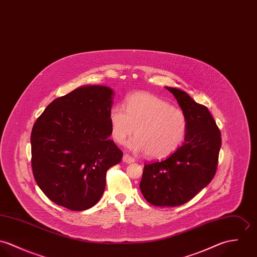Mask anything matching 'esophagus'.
<instances>
[{"label": "esophagus", "mask_w": 257, "mask_h": 257, "mask_svg": "<svg viewBox=\"0 0 257 257\" xmlns=\"http://www.w3.org/2000/svg\"><path fill=\"white\" fill-rule=\"evenodd\" d=\"M123 162H124L125 164H132V163L135 162V159L132 158V157H130L129 155L125 154V155L123 156Z\"/></svg>", "instance_id": "obj_1"}]
</instances>
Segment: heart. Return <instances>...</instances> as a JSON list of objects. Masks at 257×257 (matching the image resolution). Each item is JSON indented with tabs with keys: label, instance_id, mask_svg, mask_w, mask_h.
<instances>
[{
	"label": "heart",
	"instance_id": "obj_1",
	"mask_svg": "<svg viewBox=\"0 0 257 257\" xmlns=\"http://www.w3.org/2000/svg\"><path fill=\"white\" fill-rule=\"evenodd\" d=\"M111 135L122 144L134 133L126 146L153 159L166 158L183 142L188 122L185 113L148 92H137L125 100V107L114 105L109 111Z\"/></svg>",
	"mask_w": 257,
	"mask_h": 257
}]
</instances>
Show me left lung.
Here are the masks:
<instances>
[{
    "label": "left lung",
    "instance_id": "obj_1",
    "mask_svg": "<svg viewBox=\"0 0 257 257\" xmlns=\"http://www.w3.org/2000/svg\"><path fill=\"white\" fill-rule=\"evenodd\" d=\"M187 117L182 146L169 158L144 166L140 189L144 198L157 207H176L192 199L215 176L221 132L207 107L180 88L166 86Z\"/></svg>",
    "mask_w": 257,
    "mask_h": 257
}]
</instances>
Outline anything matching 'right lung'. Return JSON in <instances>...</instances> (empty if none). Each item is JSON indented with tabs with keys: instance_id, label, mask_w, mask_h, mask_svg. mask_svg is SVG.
Segmentation results:
<instances>
[{
	"instance_id": "add662e5",
	"label": "right lung",
	"mask_w": 257,
	"mask_h": 257,
	"mask_svg": "<svg viewBox=\"0 0 257 257\" xmlns=\"http://www.w3.org/2000/svg\"><path fill=\"white\" fill-rule=\"evenodd\" d=\"M114 91L89 85L54 99L31 131L33 176L59 206L84 211L101 198L106 171L122 152L109 139V111Z\"/></svg>"
}]
</instances>
